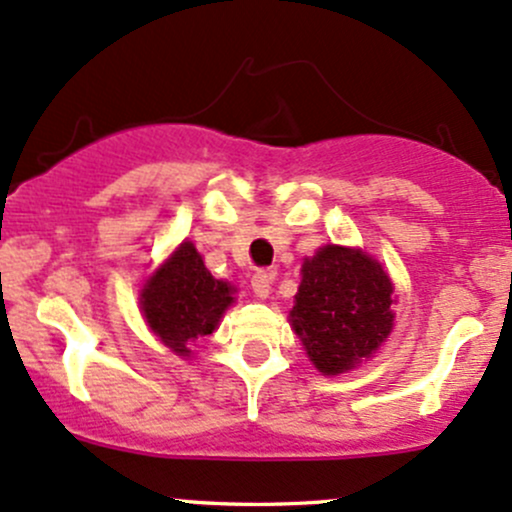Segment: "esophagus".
Here are the masks:
<instances>
[{
	"instance_id": "obj_1",
	"label": "esophagus",
	"mask_w": 512,
	"mask_h": 512,
	"mask_svg": "<svg viewBox=\"0 0 512 512\" xmlns=\"http://www.w3.org/2000/svg\"><path fill=\"white\" fill-rule=\"evenodd\" d=\"M273 280H276V273L271 271H256L254 276H251V288H254L258 298H268V295H271Z\"/></svg>"
}]
</instances>
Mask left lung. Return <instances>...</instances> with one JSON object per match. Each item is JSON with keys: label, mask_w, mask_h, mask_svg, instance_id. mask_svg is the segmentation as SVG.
<instances>
[{"label": "left lung", "mask_w": 512, "mask_h": 512, "mask_svg": "<svg viewBox=\"0 0 512 512\" xmlns=\"http://www.w3.org/2000/svg\"><path fill=\"white\" fill-rule=\"evenodd\" d=\"M390 293L388 273L361 251L324 246L305 258L290 322L312 364L334 376L368 359L393 329Z\"/></svg>", "instance_id": "8db88e82"}]
</instances>
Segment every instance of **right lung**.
Instances as JSON below:
<instances>
[{"label":"right lung","mask_w":512,"mask_h":512,"mask_svg":"<svg viewBox=\"0 0 512 512\" xmlns=\"http://www.w3.org/2000/svg\"><path fill=\"white\" fill-rule=\"evenodd\" d=\"M232 293V285L214 278L195 246L183 241L144 285L141 310L163 344L188 356L192 342L217 329L222 312L234 302Z\"/></svg>","instance_id":"obj_1"}]
</instances>
